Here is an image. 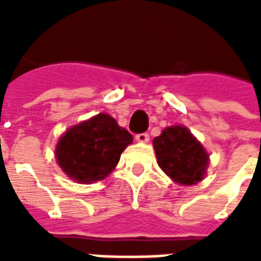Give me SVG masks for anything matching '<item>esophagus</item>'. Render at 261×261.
Instances as JSON below:
<instances>
[{"label": "esophagus", "instance_id": "1", "mask_svg": "<svg viewBox=\"0 0 261 261\" xmlns=\"http://www.w3.org/2000/svg\"><path fill=\"white\" fill-rule=\"evenodd\" d=\"M136 140L138 142H148L149 141V136H148L147 133H141V134H137Z\"/></svg>", "mask_w": 261, "mask_h": 261}]
</instances>
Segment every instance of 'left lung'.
<instances>
[{
  "label": "left lung",
  "mask_w": 261,
  "mask_h": 261,
  "mask_svg": "<svg viewBox=\"0 0 261 261\" xmlns=\"http://www.w3.org/2000/svg\"><path fill=\"white\" fill-rule=\"evenodd\" d=\"M153 148L159 168L173 181L190 186L204 179L208 153L186 127L165 128L153 138Z\"/></svg>",
  "instance_id": "left-lung-1"
}]
</instances>
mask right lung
Listing matches in <instances>:
<instances>
[{
    "label": "right lung",
    "instance_id": "1",
    "mask_svg": "<svg viewBox=\"0 0 261 261\" xmlns=\"http://www.w3.org/2000/svg\"><path fill=\"white\" fill-rule=\"evenodd\" d=\"M133 136L106 113L71 127L60 138L56 159L65 175L78 183L105 179L119 164Z\"/></svg>",
    "mask_w": 261,
    "mask_h": 261
}]
</instances>
